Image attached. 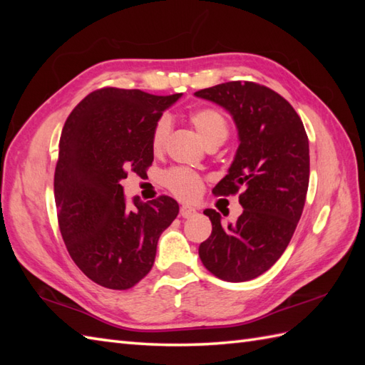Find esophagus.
Wrapping results in <instances>:
<instances>
[{
    "label": "esophagus",
    "instance_id": "esophagus-1",
    "mask_svg": "<svg viewBox=\"0 0 365 365\" xmlns=\"http://www.w3.org/2000/svg\"><path fill=\"white\" fill-rule=\"evenodd\" d=\"M180 215H182V218H191V216L196 215V208H192L190 205H182Z\"/></svg>",
    "mask_w": 365,
    "mask_h": 365
}]
</instances>
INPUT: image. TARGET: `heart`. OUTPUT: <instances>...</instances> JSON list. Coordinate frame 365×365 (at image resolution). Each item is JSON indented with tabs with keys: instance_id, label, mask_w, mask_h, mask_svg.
Segmentation results:
<instances>
[{
	"instance_id": "b5f03b06",
	"label": "heart",
	"mask_w": 365,
	"mask_h": 365,
	"mask_svg": "<svg viewBox=\"0 0 365 365\" xmlns=\"http://www.w3.org/2000/svg\"><path fill=\"white\" fill-rule=\"evenodd\" d=\"M190 122L195 125L200 138L208 145L222 144L229 136V120L218 108L205 106L190 113ZM170 133V119L168 115H161L153 123L150 133V147L155 153H160L165 149ZM163 183L173 192L174 196L182 200L196 199L202 191V177L196 170L188 168H170L163 174Z\"/></svg>"
}]
</instances>
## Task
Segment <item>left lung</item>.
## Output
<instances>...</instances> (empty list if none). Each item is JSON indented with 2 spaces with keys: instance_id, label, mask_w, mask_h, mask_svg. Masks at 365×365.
<instances>
[{
  "instance_id": "8db88e82",
  "label": "left lung",
  "mask_w": 365,
  "mask_h": 365,
  "mask_svg": "<svg viewBox=\"0 0 365 365\" xmlns=\"http://www.w3.org/2000/svg\"><path fill=\"white\" fill-rule=\"evenodd\" d=\"M226 108L240 145L215 196L240 192L243 213L222 226L207 208L212 235L199 246L204 267L227 282L265 273L284 254L298 226L309 188V139L298 113L277 92L254 81H229L196 92Z\"/></svg>"
}]
</instances>
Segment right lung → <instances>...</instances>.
<instances>
[{
    "mask_svg": "<svg viewBox=\"0 0 365 365\" xmlns=\"http://www.w3.org/2000/svg\"><path fill=\"white\" fill-rule=\"evenodd\" d=\"M178 97L102 88L64 123L54 169L59 230L76 267L106 289L128 290L145 277L161 232L178 215L173 197L143 204L120 185L128 173L147 175L153 123Z\"/></svg>",
    "mask_w": 365,
    "mask_h": 365,
    "instance_id": "1",
    "label": "right lung"
}]
</instances>
